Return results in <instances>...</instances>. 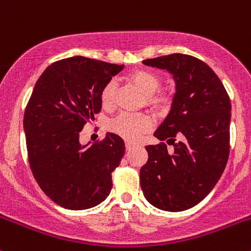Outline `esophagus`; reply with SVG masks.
I'll return each mask as SVG.
<instances>
[{"label": "esophagus", "mask_w": 251, "mask_h": 251, "mask_svg": "<svg viewBox=\"0 0 251 251\" xmlns=\"http://www.w3.org/2000/svg\"><path fill=\"white\" fill-rule=\"evenodd\" d=\"M125 147H126V151H131V149H132L133 147H135V144L131 143V142H126Z\"/></svg>", "instance_id": "34e87169"}]
</instances>
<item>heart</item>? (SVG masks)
Listing matches in <instances>:
<instances>
[{
	"instance_id": "obj_1",
	"label": "heart",
	"mask_w": 251,
	"mask_h": 251,
	"mask_svg": "<svg viewBox=\"0 0 251 251\" xmlns=\"http://www.w3.org/2000/svg\"><path fill=\"white\" fill-rule=\"evenodd\" d=\"M128 78L138 88L148 96V103L153 105H161L168 102V97L164 95H154L160 85V77L156 73L148 69H136L128 75ZM100 104L104 109H110L114 105L115 98V83L113 81L108 82L100 91ZM153 125V121L148 115L144 114H120L118 118L110 123L109 128L111 132L120 136L124 140L131 142L137 141L146 131Z\"/></svg>"
}]
</instances>
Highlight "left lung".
<instances>
[{
  "mask_svg": "<svg viewBox=\"0 0 251 251\" xmlns=\"http://www.w3.org/2000/svg\"><path fill=\"white\" fill-rule=\"evenodd\" d=\"M173 75L171 109L154 132L166 143L147 146L141 188L153 206L165 211L191 209L212 191L229 154L231 100L214 70L203 60L174 53L143 60Z\"/></svg>",
  "mask_w": 251,
  "mask_h": 251,
  "instance_id": "left-lung-1",
  "label": "left lung"
}]
</instances>
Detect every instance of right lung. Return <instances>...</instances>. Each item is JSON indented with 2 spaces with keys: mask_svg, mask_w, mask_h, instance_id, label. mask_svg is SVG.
I'll list each match as a JSON object with an SVG mask.
<instances>
[{
  "mask_svg": "<svg viewBox=\"0 0 251 251\" xmlns=\"http://www.w3.org/2000/svg\"><path fill=\"white\" fill-rule=\"evenodd\" d=\"M123 69L76 55L50 64L35 83L24 113L27 156L40 188L59 206L90 209L109 196L111 173L125 154L123 138L107 132L82 146L78 137L102 109V88Z\"/></svg>",
  "mask_w": 251,
  "mask_h": 251,
  "instance_id": "add662e5",
  "label": "right lung"
}]
</instances>
